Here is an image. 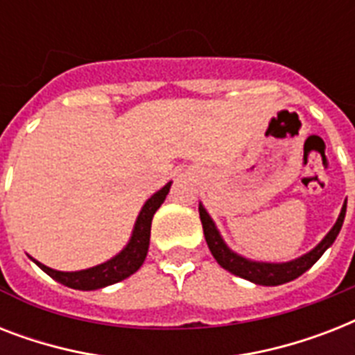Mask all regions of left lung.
I'll return each instance as SVG.
<instances>
[{
  "instance_id": "obj_1",
  "label": "left lung",
  "mask_w": 355,
  "mask_h": 355,
  "mask_svg": "<svg viewBox=\"0 0 355 355\" xmlns=\"http://www.w3.org/2000/svg\"><path fill=\"white\" fill-rule=\"evenodd\" d=\"M199 216L200 223H202V230H205L206 243L210 252L214 254V258L217 259V263L221 265L223 269H227L228 272L245 278V280L258 284V286H282L287 282L295 280L300 275H304L328 248L334 245L336 237L339 236L347 216V200L341 208V214L337 217L336 225L331 227V230L324 236V239L311 248L309 252L302 254L300 258H295L291 261H282V263H270V261H256V259H248L241 254L234 252L232 248L228 247L225 239H223L221 232L217 230L216 223L210 217V214L206 211V208L199 202Z\"/></svg>"
}]
</instances>
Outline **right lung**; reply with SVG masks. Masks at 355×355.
I'll return each instance as SVG.
<instances>
[{
    "label": "right lung",
    "mask_w": 355,
    "mask_h": 355,
    "mask_svg": "<svg viewBox=\"0 0 355 355\" xmlns=\"http://www.w3.org/2000/svg\"><path fill=\"white\" fill-rule=\"evenodd\" d=\"M169 188H171V182H167L164 188L158 189L155 195H150L149 199L145 200V205L141 206V210L136 217L128 243L123 247V250H119L114 258L107 259L105 263H99L96 267H90V269L68 270L66 272V270L51 269V267H47V265L40 263V261H36L33 258L31 259L46 275L51 276L53 280L60 282L62 286H68L71 289H79V291H96V289L125 280L144 265L147 250H149L150 223H153L156 210L166 200Z\"/></svg>",
    "instance_id": "1"
}]
</instances>
